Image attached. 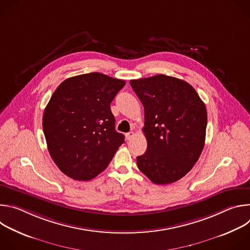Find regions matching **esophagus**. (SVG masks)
I'll return each instance as SVG.
<instances>
[{
  "label": "esophagus",
  "mask_w": 250,
  "mask_h": 250,
  "mask_svg": "<svg viewBox=\"0 0 250 250\" xmlns=\"http://www.w3.org/2000/svg\"><path fill=\"white\" fill-rule=\"evenodd\" d=\"M133 136H134V132L133 131H129V132H127L125 134V137H126L127 140H131L133 138Z\"/></svg>",
  "instance_id": "esophagus-1"
}]
</instances>
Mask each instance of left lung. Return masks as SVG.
Listing matches in <instances>:
<instances>
[{
    "label": "left lung",
    "mask_w": 250,
    "mask_h": 250,
    "mask_svg": "<svg viewBox=\"0 0 250 250\" xmlns=\"http://www.w3.org/2000/svg\"><path fill=\"white\" fill-rule=\"evenodd\" d=\"M145 108L147 149L138 169L157 185L176 182L198 161L207 128V110L186 81L163 74L129 81Z\"/></svg>",
    "instance_id": "8db88e82"
}]
</instances>
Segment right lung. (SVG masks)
Listing matches in <instances>:
<instances>
[{"label":"right lung","mask_w":250,"mask_h":250,"mask_svg":"<svg viewBox=\"0 0 250 250\" xmlns=\"http://www.w3.org/2000/svg\"><path fill=\"white\" fill-rule=\"evenodd\" d=\"M125 85L124 80L93 72L68 78L54 91L42 127L51 158L68 177L93 179L125 142L111 111V103Z\"/></svg>","instance_id":"1"}]
</instances>
